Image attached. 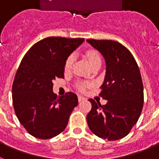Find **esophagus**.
I'll return each instance as SVG.
<instances>
[{
    "label": "esophagus",
    "mask_w": 159,
    "mask_h": 159,
    "mask_svg": "<svg viewBox=\"0 0 159 159\" xmlns=\"http://www.w3.org/2000/svg\"><path fill=\"white\" fill-rule=\"evenodd\" d=\"M85 99H86V98H84L83 96H81V95L78 96V102H82V101H83V100Z\"/></svg>",
    "instance_id": "obj_1"
}]
</instances>
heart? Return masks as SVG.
<instances>
[{"instance_id":"b5f03b06","label":"heart","mask_w":159,"mask_h":159,"mask_svg":"<svg viewBox=\"0 0 159 159\" xmlns=\"http://www.w3.org/2000/svg\"><path fill=\"white\" fill-rule=\"evenodd\" d=\"M86 59L88 60V61H89V63H90L91 67H93V66L95 65H98V64H100V65H101V57H100L99 53H98L96 50H94V49H89V50L86 51ZM73 58H74V57H73V54L69 55V57H67V59H66L65 63V70H69V69H70L72 64H73ZM89 86H90V85L88 83L81 82H78V83L77 84V88L80 90V91H84Z\"/></svg>"}]
</instances>
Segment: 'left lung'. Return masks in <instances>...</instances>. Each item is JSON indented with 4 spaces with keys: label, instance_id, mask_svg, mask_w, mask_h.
<instances>
[{
    "label": "left lung",
    "instance_id": "8db88e82",
    "mask_svg": "<svg viewBox=\"0 0 159 159\" xmlns=\"http://www.w3.org/2000/svg\"><path fill=\"white\" fill-rule=\"evenodd\" d=\"M106 61V75L99 96L107 100L101 105L90 98L88 126L98 137L108 141L126 137L137 122L143 108L144 92L139 68L132 53L120 43L87 39Z\"/></svg>",
    "mask_w": 159,
    "mask_h": 159
}]
</instances>
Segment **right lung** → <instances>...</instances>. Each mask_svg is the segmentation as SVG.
Wrapping results in <instances>:
<instances>
[{"label": "right lung", "mask_w": 159, "mask_h": 159, "mask_svg": "<svg viewBox=\"0 0 159 159\" xmlns=\"http://www.w3.org/2000/svg\"><path fill=\"white\" fill-rule=\"evenodd\" d=\"M82 38L48 37L34 43L21 61L12 86L15 114L33 137L49 139L60 134L77 106L73 92L58 96L53 81L64 78L67 57L82 44Z\"/></svg>", "instance_id": "1"}]
</instances>
